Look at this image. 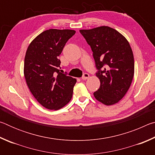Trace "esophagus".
Returning <instances> with one entry per match:
<instances>
[{
    "label": "esophagus",
    "instance_id": "34e87169",
    "mask_svg": "<svg viewBox=\"0 0 155 155\" xmlns=\"http://www.w3.org/2000/svg\"><path fill=\"white\" fill-rule=\"evenodd\" d=\"M90 77V75L87 73H85V74H83V75L82 76V79L83 80H86L87 79V78Z\"/></svg>",
    "mask_w": 155,
    "mask_h": 155
}]
</instances>
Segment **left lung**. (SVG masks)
<instances>
[{"label":"left lung","mask_w":155,"mask_h":155,"mask_svg":"<svg viewBox=\"0 0 155 155\" xmlns=\"http://www.w3.org/2000/svg\"><path fill=\"white\" fill-rule=\"evenodd\" d=\"M80 33L90 46L101 86L94 93L106 105L119 102L129 89L134 76V57L130 44L122 34L109 27Z\"/></svg>","instance_id":"8db88e82"}]
</instances>
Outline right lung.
Returning a JSON list of instances; mask_svg holds the SVG:
<instances>
[{"mask_svg": "<svg viewBox=\"0 0 155 155\" xmlns=\"http://www.w3.org/2000/svg\"><path fill=\"white\" fill-rule=\"evenodd\" d=\"M74 30L49 29L34 39L25 58L26 82L35 98L45 108L58 110L71 100L76 78L62 73L59 57Z\"/></svg>", "mask_w": 155, "mask_h": 155, "instance_id": "1", "label": "right lung"}]
</instances>
